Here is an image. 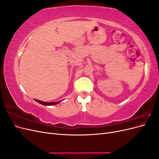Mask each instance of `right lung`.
Returning <instances> with one entry per match:
<instances>
[{
	"label": "right lung",
	"instance_id": "obj_1",
	"mask_svg": "<svg viewBox=\"0 0 159 159\" xmlns=\"http://www.w3.org/2000/svg\"><path fill=\"white\" fill-rule=\"evenodd\" d=\"M34 100L36 102L39 103L43 105H54L58 104L61 102V101H60V102H42V101H40L38 99H34Z\"/></svg>",
	"mask_w": 159,
	"mask_h": 159
}]
</instances>
